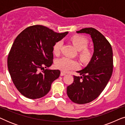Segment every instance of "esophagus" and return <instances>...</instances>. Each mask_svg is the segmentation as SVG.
<instances>
[{
	"label": "esophagus",
	"mask_w": 125,
	"mask_h": 125,
	"mask_svg": "<svg viewBox=\"0 0 125 125\" xmlns=\"http://www.w3.org/2000/svg\"><path fill=\"white\" fill-rule=\"evenodd\" d=\"M66 73L64 72H61V73H60V76H64V75H65Z\"/></svg>",
	"instance_id": "1"
}]
</instances>
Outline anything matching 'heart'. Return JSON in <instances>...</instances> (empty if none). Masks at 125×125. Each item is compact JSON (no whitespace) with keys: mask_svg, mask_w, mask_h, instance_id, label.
<instances>
[{"mask_svg":"<svg viewBox=\"0 0 125 125\" xmlns=\"http://www.w3.org/2000/svg\"><path fill=\"white\" fill-rule=\"evenodd\" d=\"M71 40L75 47L78 50V56L81 62H87L90 60L93 54V49L88 47L89 41L86 37L82 35H74L71 37ZM62 42L57 41L53 47V52L56 56L60 53ZM56 66L62 71H68L71 69H76L78 66V63L76 60L69 57H64L58 59L56 62Z\"/></svg>","mask_w":125,"mask_h":125,"instance_id":"obj_1","label":"heart"}]
</instances>
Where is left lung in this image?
<instances>
[{"label": "left lung", "mask_w": 125, "mask_h": 125, "mask_svg": "<svg viewBox=\"0 0 125 125\" xmlns=\"http://www.w3.org/2000/svg\"><path fill=\"white\" fill-rule=\"evenodd\" d=\"M77 33L89 34L94 53L88 65L77 72L81 76H73L74 81L67 87V94L74 103L85 104L97 98L108 83L113 69V50L105 36L94 28H83Z\"/></svg>", "instance_id": "obj_1"}]
</instances>
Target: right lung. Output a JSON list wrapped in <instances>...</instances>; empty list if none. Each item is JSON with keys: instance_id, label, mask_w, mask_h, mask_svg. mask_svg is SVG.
<instances>
[{"instance_id": "add662e5", "label": "right lung", "mask_w": 125, "mask_h": 125, "mask_svg": "<svg viewBox=\"0 0 125 125\" xmlns=\"http://www.w3.org/2000/svg\"><path fill=\"white\" fill-rule=\"evenodd\" d=\"M68 33L35 25L27 27L16 37L8 54L7 65L11 79L22 95L37 99L49 92L60 71L44 68L52 64L54 44Z\"/></svg>"}]
</instances>
